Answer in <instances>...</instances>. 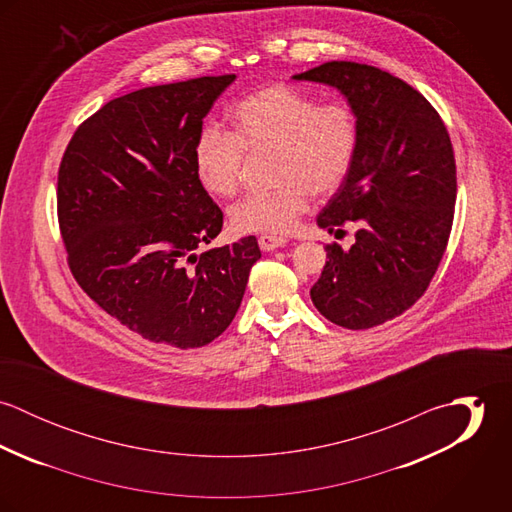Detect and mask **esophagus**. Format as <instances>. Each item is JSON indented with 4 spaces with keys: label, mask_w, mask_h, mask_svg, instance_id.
<instances>
[{
    "label": "esophagus",
    "mask_w": 512,
    "mask_h": 512,
    "mask_svg": "<svg viewBox=\"0 0 512 512\" xmlns=\"http://www.w3.org/2000/svg\"><path fill=\"white\" fill-rule=\"evenodd\" d=\"M258 244H260V248H262L264 252H272V250H278V248L286 246L288 240L282 238V236H274V234H262V236L258 238Z\"/></svg>",
    "instance_id": "esophagus-1"
}]
</instances>
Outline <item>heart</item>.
Returning <instances> with one entry per match:
<instances>
[{"label": "heart", "mask_w": 512, "mask_h": 512, "mask_svg": "<svg viewBox=\"0 0 512 512\" xmlns=\"http://www.w3.org/2000/svg\"><path fill=\"white\" fill-rule=\"evenodd\" d=\"M230 120L234 134L209 126L197 138L195 171L201 185L215 197H232L244 151L272 153V183L278 185L230 209L228 219L238 232H290L309 195H333L351 171L359 130L343 102L319 104L292 86L272 84L238 102Z\"/></svg>", "instance_id": "heart-1"}]
</instances>
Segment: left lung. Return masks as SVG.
I'll use <instances>...</instances> for the list:
<instances>
[{
	"instance_id": "8db88e82",
	"label": "left lung",
	"mask_w": 512,
	"mask_h": 512,
	"mask_svg": "<svg viewBox=\"0 0 512 512\" xmlns=\"http://www.w3.org/2000/svg\"><path fill=\"white\" fill-rule=\"evenodd\" d=\"M293 80L339 90L359 140L351 171L317 217L327 232L353 220L355 244H327L311 301L331 323L368 329L402 315L443 258L457 195L449 134L432 104L376 67L331 61Z\"/></svg>"
}]
</instances>
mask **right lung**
<instances>
[{"instance_id": "right-lung-1", "label": "right lung", "mask_w": 512, "mask_h": 512, "mask_svg": "<svg viewBox=\"0 0 512 512\" xmlns=\"http://www.w3.org/2000/svg\"><path fill=\"white\" fill-rule=\"evenodd\" d=\"M234 74L149 86L90 116L59 169V224L78 286L151 343L209 345L262 252L254 236L197 256L222 213L195 171L203 118Z\"/></svg>"}]
</instances>
